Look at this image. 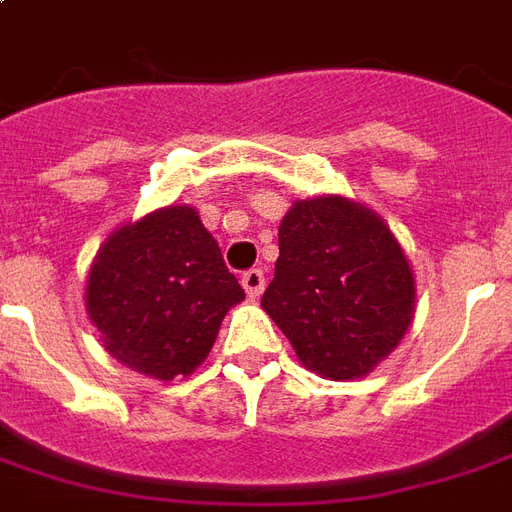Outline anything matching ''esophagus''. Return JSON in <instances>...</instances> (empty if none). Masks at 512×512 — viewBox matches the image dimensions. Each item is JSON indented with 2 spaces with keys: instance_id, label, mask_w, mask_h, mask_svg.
I'll return each mask as SVG.
<instances>
[{
  "instance_id": "1",
  "label": "esophagus",
  "mask_w": 512,
  "mask_h": 512,
  "mask_svg": "<svg viewBox=\"0 0 512 512\" xmlns=\"http://www.w3.org/2000/svg\"><path fill=\"white\" fill-rule=\"evenodd\" d=\"M241 287L247 292L249 298H260L265 290V273L260 268H249L244 276H241Z\"/></svg>"
}]
</instances>
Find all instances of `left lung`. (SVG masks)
<instances>
[{
    "mask_svg": "<svg viewBox=\"0 0 512 512\" xmlns=\"http://www.w3.org/2000/svg\"><path fill=\"white\" fill-rule=\"evenodd\" d=\"M416 282L376 212L343 195L295 201L260 306L298 360L333 381L368 376L411 327Z\"/></svg>",
    "mask_w": 512,
    "mask_h": 512,
    "instance_id": "8db88e82",
    "label": "left lung"
}]
</instances>
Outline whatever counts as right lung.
Returning <instances> with one entry per match:
<instances>
[{"instance_id":"right-lung-1","label":"right lung","mask_w":512,"mask_h":512,"mask_svg":"<svg viewBox=\"0 0 512 512\" xmlns=\"http://www.w3.org/2000/svg\"><path fill=\"white\" fill-rule=\"evenodd\" d=\"M239 279L193 206H163L117 228L93 260L88 317L104 349L144 376H190L212 351Z\"/></svg>"}]
</instances>
